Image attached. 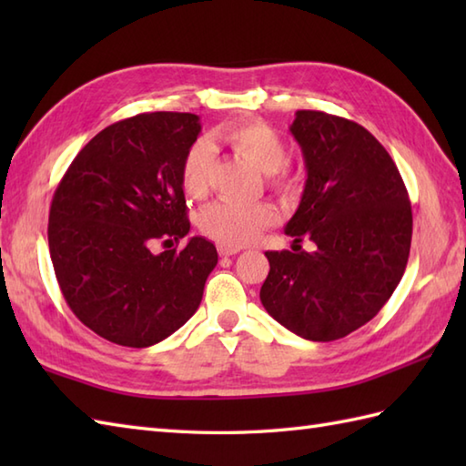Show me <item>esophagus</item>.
<instances>
[{"label":"esophagus","mask_w":466,"mask_h":466,"mask_svg":"<svg viewBox=\"0 0 466 466\" xmlns=\"http://www.w3.org/2000/svg\"><path fill=\"white\" fill-rule=\"evenodd\" d=\"M240 248H232V246H224V244H218V254L220 256H234L238 254Z\"/></svg>","instance_id":"1"}]
</instances>
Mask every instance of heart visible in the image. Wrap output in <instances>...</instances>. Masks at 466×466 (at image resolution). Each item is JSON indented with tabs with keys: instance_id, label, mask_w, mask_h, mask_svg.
Masks as SVG:
<instances>
[{
	"instance_id": "1",
	"label": "heart",
	"mask_w": 466,
	"mask_h": 466,
	"mask_svg": "<svg viewBox=\"0 0 466 466\" xmlns=\"http://www.w3.org/2000/svg\"><path fill=\"white\" fill-rule=\"evenodd\" d=\"M222 140L232 150L248 160L254 167H258L268 177V184L280 192H290L294 180L284 170L289 160V150L282 136L272 126L260 120H246L230 124L222 132ZM214 166L212 146L198 140L194 142L180 166V184L182 190L192 200H202L210 190V176ZM276 222V210L270 204L254 206H236L228 202H216L208 206L198 218V226L218 244L240 246L256 240L264 228Z\"/></svg>"
}]
</instances>
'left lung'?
<instances>
[{
	"label": "left lung",
	"mask_w": 466,
	"mask_h": 466,
	"mask_svg": "<svg viewBox=\"0 0 466 466\" xmlns=\"http://www.w3.org/2000/svg\"><path fill=\"white\" fill-rule=\"evenodd\" d=\"M306 184L286 224L296 248L266 252L260 300L274 320L306 340L330 342L372 320L409 262L412 212L397 164L360 124L296 112ZM309 239L310 253L298 244Z\"/></svg>",
	"instance_id": "1"
}]
</instances>
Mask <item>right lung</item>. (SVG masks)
I'll use <instances>...</instances> for the list:
<instances>
[{
	"label": "right lung",
	"instance_id": "right-lung-1",
	"mask_svg": "<svg viewBox=\"0 0 466 466\" xmlns=\"http://www.w3.org/2000/svg\"><path fill=\"white\" fill-rule=\"evenodd\" d=\"M200 117L137 114L94 136L69 164L49 208L47 242L72 312L102 339L146 349L192 319L216 246L190 232L180 166ZM163 240L168 250L151 248Z\"/></svg>",
	"mask_w": 466,
	"mask_h": 466
}]
</instances>
